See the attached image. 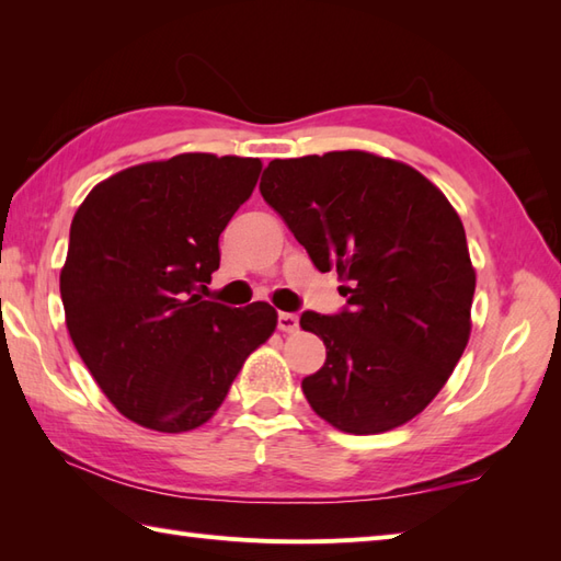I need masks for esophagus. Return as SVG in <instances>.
I'll list each match as a JSON object with an SVG mask.
<instances>
[{"instance_id": "obj_1", "label": "esophagus", "mask_w": 561, "mask_h": 561, "mask_svg": "<svg viewBox=\"0 0 561 561\" xmlns=\"http://www.w3.org/2000/svg\"><path fill=\"white\" fill-rule=\"evenodd\" d=\"M277 328L282 332H296V330H299V316H296V313H279L277 316Z\"/></svg>"}]
</instances>
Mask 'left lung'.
<instances>
[{
  "mask_svg": "<svg viewBox=\"0 0 561 561\" xmlns=\"http://www.w3.org/2000/svg\"><path fill=\"white\" fill-rule=\"evenodd\" d=\"M260 193L347 296L335 316H301L328 352L306 400L347 434L410 422L470 337L474 270L456 209L412 165L366 151L274 159Z\"/></svg>",
  "mask_w": 561,
  "mask_h": 561,
  "instance_id": "left-lung-1",
  "label": "left lung"
}]
</instances>
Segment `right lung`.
Returning a JSON list of instances; mask_svg holds the SVG:
<instances>
[{
  "instance_id": "1",
  "label": "right lung",
  "mask_w": 561,
  "mask_h": 561,
  "mask_svg": "<svg viewBox=\"0 0 561 561\" xmlns=\"http://www.w3.org/2000/svg\"><path fill=\"white\" fill-rule=\"evenodd\" d=\"M260 169L214 153L139 163L93 187L71 219L59 274L67 330L127 420L163 434L205 424L277 328L270 304L195 294L219 270V236Z\"/></svg>"
}]
</instances>
